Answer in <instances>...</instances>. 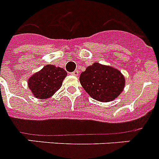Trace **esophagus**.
I'll use <instances>...</instances> for the list:
<instances>
[{
	"instance_id": "esophagus-1",
	"label": "esophagus",
	"mask_w": 159,
	"mask_h": 159,
	"mask_svg": "<svg viewBox=\"0 0 159 159\" xmlns=\"http://www.w3.org/2000/svg\"><path fill=\"white\" fill-rule=\"evenodd\" d=\"M78 71H77V70H75V71H73V72H72V73H71V74H72V75H73V76H78Z\"/></svg>"
}]
</instances>
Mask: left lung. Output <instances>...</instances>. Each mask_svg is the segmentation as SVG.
I'll list each match as a JSON object with an SVG mask.
<instances>
[{"mask_svg":"<svg viewBox=\"0 0 159 159\" xmlns=\"http://www.w3.org/2000/svg\"><path fill=\"white\" fill-rule=\"evenodd\" d=\"M84 90L93 99L101 102L114 100L125 86L124 77L116 68L95 63L80 75Z\"/></svg>","mask_w":159,"mask_h":159,"instance_id":"1","label":"left lung"}]
</instances>
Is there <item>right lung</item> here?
<instances>
[{"label":"right lung","mask_w":159,"mask_h":159,"mask_svg":"<svg viewBox=\"0 0 159 159\" xmlns=\"http://www.w3.org/2000/svg\"><path fill=\"white\" fill-rule=\"evenodd\" d=\"M66 76L64 68L49 64L29 78L28 86L37 98L47 99L60 88Z\"/></svg>","instance_id":"right-lung-1"}]
</instances>
